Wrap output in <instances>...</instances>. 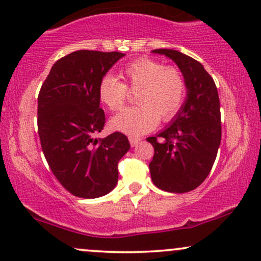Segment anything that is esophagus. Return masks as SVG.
Segmentation results:
<instances>
[{
	"instance_id": "obj_1",
	"label": "esophagus",
	"mask_w": 261,
	"mask_h": 261,
	"mask_svg": "<svg viewBox=\"0 0 261 261\" xmlns=\"http://www.w3.org/2000/svg\"><path fill=\"white\" fill-rule=\"evenodd\" d=\"M128 141H130V144L133 147H135V146H137V144H139L140 142H141V139L140 137H134V136H130L128 137Z\"/></svg>"
}]
</instances>
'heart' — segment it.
I'll return each instance as SVG.
<instances>
[{
	"label": "heart",
	"mask_w": 261,
	"mask_h": 261,
	"mask_svg": "<svg viewBox=\"0 0 261 261\" xmlns=\"http://www.w3.org/2000/svg\"><path fill=\"white\" fill-rule=\"evenodd\" d=\"M121 83L106 75L98 84V98L109 111L122 109L128 91L135 92L139 106L126 108L112 119V127L122 133L140 136L169 121L180 112L187 93V85L180 69L164 65L150 58L137 59L121 70Z\"/></svg>",
	"instance_id": "heart-1"
}]
</instances>
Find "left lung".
I'll use <instances>...</instances> for the list:
<instances>
[{"mask_svg":"<svg viewBox=\"0 0 261 261\" xmlns=\"http://www.w3.org/2000/svg\"><path fill=\"white\" fill-rule=\"evenodd\" d=\"M153 53L176 63L186 80L187 98L170 126L147 139L154 148L149 163L150 177L166 192H190L209 175L220 146L218 89L203 65L190 56L166 48L153 49Z\"/></svg>","mask_w":261,"mask_h":261,"instance_id":"left-lung-1","label":"left lung"}]
</instances>
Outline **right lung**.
<instances>
[{
  "label": "right lung",
  "instance_id": "right-lung-1",
  "mask_svg": "<svg viewBox=\"0 0 261 261\" xmlns=\"http://www.w3.org/2000/svg\"><path fill=\"white\" fill-rule=\"evenodd\" d=\"M124 53L81 49L53 64L37 97V128L53 175L80 198L109 193L118 182V163L130 149L127 137L97 139L106 115L98 84Z\"/></svg>",
  "mask_w": 261,
  "mask_h": 261
}]
</instances>
